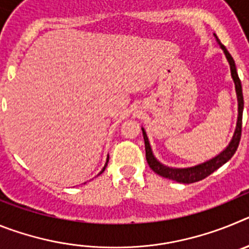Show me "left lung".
<instances>
[{
    "instance_id": "left-lung-1",
    "label": "left lung",
    "mask_w": 249,
    "mask_h": 249,
    "mask_svg": "<svg viewBox=\"0 0 249 249\" xmlns=\"http://www.w3.org/2000/svg\"><path fill=\"white\" fill-rule=\"evenodd\" d=\"M214 37L215 39H217L218 45L221 46V48L223 50L224 54L227 57L228 63H230L231 74H232L233 82H234L237 100H238V120H237L236 131H234V135H233L230 144H228V146L226 147V149H223L218 156H215L214 158L207 160V162H203V163L197 164V166L193 167H187V168H173V167H168L162 164L160 160L153 156V152H152L148 137H147L146 135V131H144V128H142L144 138V147H146V160L148 166L151 167L152 171L157 173V175L162 176V177L164 178H168V179H172V181L179 182V183H195V182L202 181L203 178L208 177L211 173L214 172L215 169H218L219 167L223 166L226 162H228V160L233 157V155L236 153L237 148H238L239 141H241L242 114H243V105H245V102H243V93H242L241 80H239L238 73H237L234 59L232 58V56L230 54L227 48L219 42L218 37L215 36V35Z\"/></svg>"
}]
</instances>
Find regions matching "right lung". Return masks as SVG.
Segmentation results:
<instances>
[{"label": "right lung", "instance_id": "add662e5", "mask_svg": "<svg viewBox=\"0 0 249 249\" xmlns=\"http://www.w3.org/2000/svg\"><path fill=\"white\" fill-rule=\"evenodd\" d=\"M107 163H108V158H107V162H106L105 167H103V168H102V171H101V172L98 173V175H101V173H103V171H105V169H106V167H107ZM98 175H97V176H98Z\"/></svg>", "mask_w": 249, "mask_h": 249}]
</instances>
